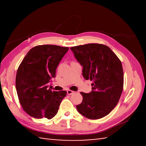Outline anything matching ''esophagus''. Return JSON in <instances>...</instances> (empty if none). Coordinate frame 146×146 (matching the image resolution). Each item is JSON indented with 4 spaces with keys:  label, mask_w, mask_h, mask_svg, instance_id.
Here are the masks:
<instances>
[{
    "label": "esophagus",
    "mask_w": 146,
    "mask_h": 146,
    "mask_svg": "<svg viewBox=\"0 0 146 146\" xmlns=\"http://www.w3.org/2000/svg\"><path fill=\"white\" fill-rule=\"evenodd\" d=\"M74 93V91H72V90H67V94L68 95H72V94H73Z\"/></svg>",
    "instance_id": "esophagus-1"
}]
</instances>
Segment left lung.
I'll use <instances>...</instances> for the list:
<instances>
[{
	"mask_svg": "<svg viewBox=\"0 0 146 146\" xmlns=\"http://www.w3.org/2000/svg\"><path fill=\"white\" fill-rule=\"evenodd\" d=\"M82 66V75L90 79L92 91L81 92L83 100L76 106L78 111L89 119L108 115L119 101L123 87L122 62L108 46L88 44L70 48Z\"/></svg>",
	"mask_w": 146,
	"mask_h": 146,
	"instance_id": "1",
	"label": "left lung"
}]
</instances>
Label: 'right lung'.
Instances as JSON below:
<instances>
[{
	"label": "right lung",
	"instance_id": "obj_1",
	"mask_svg": "<svg viewBox=\"0 0 146 146\" xmlns=\"http://www.w3.org/2000/svg\"><path fill=\"white\" fill-rule=\"evenodd\" d=\"M68 47L39 45L28 51L20 64L16 75V90L20 103L26 113L36 118L51 119L57 113L66 97V91L48 89L55 77L60 61Z\"/></svg>",
	"mask_w": 146,
	"mask_h": 146
}]
</instances>
